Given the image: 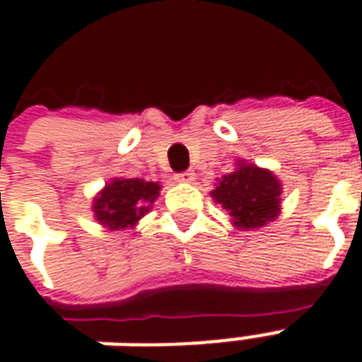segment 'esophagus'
<instances>
[{"label": "esophagus", "mask_w": 362, "mask_h": 362, "mask_svg": "<svg viewBox=\"0 0 362 362\" xmlns=\"http://www.w3.org/2000/svg\"><path fill=\"white\" fill-rule=\"evenodd\" d=\"M194 170H184V173H178L176 176H174V180L176 182H192L194 180Z\"/></svg>", "instance_id": "1"}]
</instances>
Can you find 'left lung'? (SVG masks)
I'll use <instances>...</instances> for the list:
<instances>
[{
    "label": "left lung",
    "mask_w": 362,
    "mask_h": 362,
    "mask_svg": "<svg viewBox=\"0 0 362 362\" xmlns=\"http://www.w3.org/2000/svg\"><path fill=\"white\" fill-rule=\"evenodd\" d=\"M211 196L225 209L238 228H258L279 215L281 184L269 170L254 165H240L225 174Z\"/></svg>",
    "instance_id": "left-lung-1"
}]
</instances>
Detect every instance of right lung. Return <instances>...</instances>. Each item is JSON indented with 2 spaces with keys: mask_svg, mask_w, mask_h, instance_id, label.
<instances>
[{
  "mask_svg": "<svg viewBox=\"0 0 362 362\" xmlns=\"http://www.w3.org/2000/svg\"><path fill=\"white\" fill-rule=\"evenodd\" d=\"M158 184L141 178L114 180L95 199V217L110 228L134 227L158 196Z\"/></svg>",
  "mask_w": 362,
  "mask_h": 362,
  "instance_id": "1",
  "label": "right lung"
}]
</instances>
